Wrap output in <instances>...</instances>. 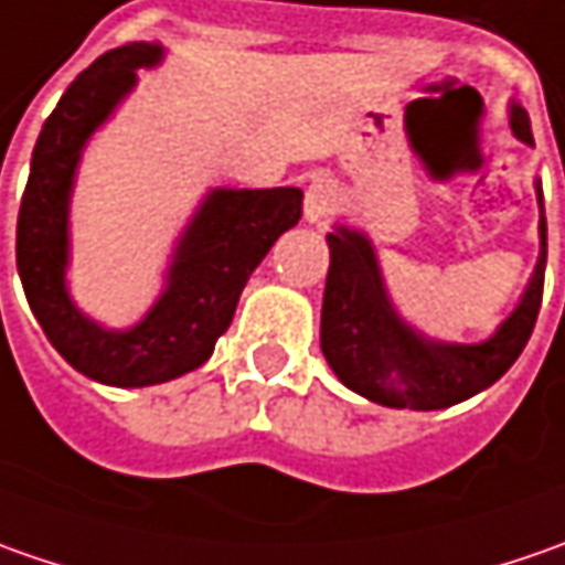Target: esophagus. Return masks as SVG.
Instances as JSON below:
<instances>
[{"instance_id":"esophagus-1","label":"esophagus","mask_w":565,"mask_h":565,"mask_svg":"<svg viewBox=\"0 0 565 565\" xmlns=\"http://www.w3.org/2000/svg\"><path fill=\"white\" fill-rule=\"evenodd\" d=\"M337 206V191L330 182L317 179L315 185L305 191V223H323Z\"/></svg>"}]
</instances>
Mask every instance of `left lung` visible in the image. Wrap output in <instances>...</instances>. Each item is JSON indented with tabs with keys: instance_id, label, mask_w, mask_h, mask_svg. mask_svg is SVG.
<instances>
[{
	"instance_id": "1",
	"label": "left lung",
	"mask_w": 565,
	"mask_h": 565,
	"mask_svg": "<svg viewBox=\"0 0 565 565\" xmlns=\"http://www.w3.org/2000/svg\"><path fill=\"white\" fill-rule=\"evenodd\" d=\"M510 128L519 141L534 147L532 121L519 103H510ZM534 191L541 206L537 264L512 315L481 342L424 337L396 311L371 238L352 226H337L327 235L330 273L320 311V349L352 393L390 408L434 412L471 399L510 371L532 337L544 295L547 220L541 179H534Z\"/></svg>"
}]
</instances>
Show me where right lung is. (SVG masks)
Wrapping results in <instances>:
<instances>
[{
	"label": "right lung",
	"mask_w": 565,
	"mask_h": 565,
	"mask_svg": "<svg viewBox=\"0 0 565 565\" xmlns=\"http://www.w3.org/2000/svg\"><path fill=\"white\" fill-rule=\"evenodd\" d=\"M166 58L160 43L103 53L68 84L43 121L18 213V276L53 349L106 386H153L201 367L232 323L238 295L273 242L301 220L298 188H213L172 250L166 286L128 330L87 317L68 292L72 191L81 153L138 84Z\"/></svg>",
	"instance_id": "obj_1"
}]
</instances>
